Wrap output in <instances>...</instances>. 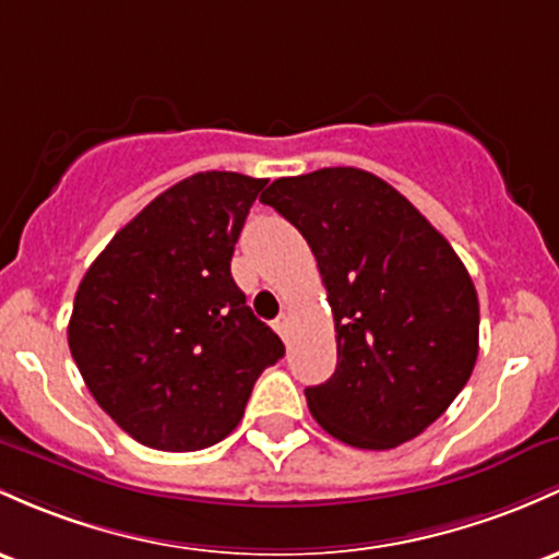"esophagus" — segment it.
<instances>
[{
	"label": "esophagus",
	"instance_id": "esophagus-1",
	"mask_svg": "<svg viewBox=\"0 0 559 559\" xmlns=\"http://www.w3.org/2000/svg\"><path fill=\"white\" fill-rule=\"evenodd\" d=\"M273 329H275V331H278V334H281V336H284V334H286V329H289V318H286V316H278V318H275Z\"/></svg>",
	"mask_w": 559,
	"mask_h": 559
}]
</instances>
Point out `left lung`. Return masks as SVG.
Here are the masks:
<instances>
[{
  "mask_svg": "<svg viewBox=\"0 0 559 559\" xmlns=\"http://www.w3.org/2000/svg\"><path fill=\"white\" fill-rule=\"evenodd\" d=\"M260 201L302 233L334 312L336 371L305 390L318 425L369 451L425 432L477 360L480 305L456 251L364 169L281 177Z\"/></svg>",
  "mask_w": 559,
  "mask_h": 559,
  "instance_id": "obj_1",
  "label": "left lung"
}]
</instances>
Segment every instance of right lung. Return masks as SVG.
<instances>
[{
    "label": "right lung",
    "instance_id": "obj_1",
    "mask_svg": "<svg viewBox=\"0 0 559 559\" xmlns=\"http://www.w3.org/2000/svg\"><path fill=\"white\" fill-rule=\"evenodd\" d=\"M267 180L199 171L110 238L79 284L69 347L110 419L156 451H201L241 421L284 342L230 275Z\"/></svg>",
    "mask_w": 559,
    "mask_h": 559
}]
</instances>
